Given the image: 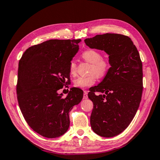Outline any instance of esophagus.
<instances>
[{
	"mask_svg": "<svg viewBox=\"0 0 160 160\" xmlns=\"http://www.w3.org/2000/svg\"><path fill=\"white\" fill-rule=\"evenodd\" d=\"M88 98V92L86 90L84 91V94H83V99H87Z\"/></svg>",
	"mask_w": 160,
	"mask_h": 160,
	"instance_id": "1",
	"label": "esophagus"
}]
</instances>
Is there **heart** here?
<instances>
[{"mask_svg": "<svg viewBox=\"0 0 160 160\" xmlns=\"http://www.w3.org/2000/svg\"><path fill=\"white\" fill-rule=\"evenodd\" d=\"M84 60L91 63L88 76L78 77L73 81L74 86L78 88L84 89L93 85L96 82L97 78H103L107 74L110 68L109 62L107 59L102 58V53L94 49H88L82 53ZM69 71L72 75L77 73V64L74 60L70 61L69 65Z\"/></svg>", "mask_w": 160, "mask_h": 160, "instance_id": "b5f03b06", "label": "heart"}]
</instances>
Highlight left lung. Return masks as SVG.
<instances>
[{"label":"left lung","mask_w":160,"mask_h":160,"mask_svg":"<svg viewBox=\"0 0 160 160\" xmlns=\"http://www.w3.org/2000/svg\"><path fill=\"white\" fill-rule=\"evenodd\" d=\"M85 42L109 55V70L88 97L94 104L90 116L93 131L102 137L112 138L129 126L140 106L142 93L140 54L132 40L123 34H97ZM95 91L104 94L96 96Z\"/></svg>","instance_id":"left-lung-1"}]
</instances>
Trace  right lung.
Wrapping results in <instances>:
<instances>
[{"mask_svg":"<svg viewBox=\"0 0 160 160\" xmlns=\"http://www.w3.org/2000/svg\"><path fill=\"white\" fill-rule=\"evenodd\" d=\"M80 42L48 40L28 48L19 61V106L28 125L45 138H56L68 130L69 113L82 99L83 91L77 88L66 97L58 92L69 84V65Z\"/></svg>","mask_w":160,"mask_h":160,"instance_id":"add662e5","label":"right lung"}]
</instances>
